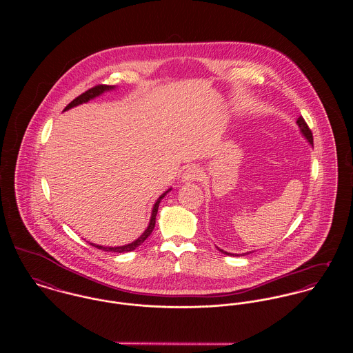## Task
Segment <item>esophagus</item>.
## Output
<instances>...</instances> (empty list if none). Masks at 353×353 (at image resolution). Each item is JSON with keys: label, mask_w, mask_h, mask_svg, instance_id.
I'll return each instance as SVG.
<instances>
[{"label": "esophagus", "mask_w": 353, "mask_h": 353, "mask_svg": "<svg viewBox=\"0 0 353 353\" xmlns=\"http://www.w3.org/2000/svg\"><path fill=\"white\" fill-rule=\"evenodd\" d=\"M200 175H201L200 168H199L197 165L192 164V165H189V167L183 171L182 178H183L185 182H193V181H197V179L200 178Z\"/></svg>", "instance_id": "1"}]
</instances>
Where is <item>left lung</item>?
<instances>
[{
    "label": "left lung",
    "mask_w": 353,
    "mask_h": 353,
    "mask_svg": "<svg viewBox=\"0 0 353 353\" xmlns=\"http://www.w3.org/2000/svg\"><path fill=\"white\" fill-rule=\"evenodd\" d=\"M296 123L299 125V128H301V130H302L303 136L308 140V143L312 145V133H311V129L308 128V125L305 123V121H304V118L303 117H299L298 118V121H296ZM220 250V249H219ZM221 252H224V254H228V255H234V254H231V252H223V250H220Z\"/></svg>",
    "instance_id": "obj_1"
}]
</instances>
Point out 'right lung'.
<instances>
[{
  "label": "right lung",
  "mask_w": 353,
  "mask_h": 353,
  "mask_svg": "<svg viewBox=\"0 0 353 353\" xmlns=\"http://www.w3.org/2000/svg\"><path fill=\"white\" fill-rule=\"evenodd\" d=\"M114 87L112 85H105V84H98V85H95V87H92V88H90L88 91H85V92H83L81 95H79L76 99H73V101H70L66 107H65V110H69V108H72V107H74V105H79V104H81V103H87L88 101H91V99H94V98H97V97H99L101 94H103L104 91H108V90H112ZM63 110V111H65ZM171 190V189H170ZM168 190V192H170ZM168 192H165V193H168ZM165 193L164 194H161L160 197H159V200L156 201V203L153 205V210H152V216H151V221H150V225H148V228L144 231V234L137 239V241H134V242H132L130 245H125V246H119V248H104V246H98V245H94V243H91L92 246H95L97 249H99V250H103V252H133L136 248H139L150 235L152 234V231H153V228H154V223H156V214H157V209H159V203L161 201V199L165 196Z\"/></svg>",
  "instance_id": "1"
}]
</instances>
